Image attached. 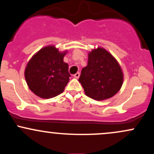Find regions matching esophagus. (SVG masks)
Segmentation results:
<instances>
[{
  "instance_id": "34e87169",
  "label": "esophagus",
  "mask_w": 154,
  "mask_h": 154,
  "mask_svg": "<svg viewBox=\"0 0 154 154\" xmlns=\"http://www.w3.org/2000/svg\"><path fill=\"white\" fill-rule=\"evenodd\" d=\"M79 75H80V74H79V72H77V73L74 75V77H75V78L78 79L79 77Z\"/></svg>"
}]
</instances>
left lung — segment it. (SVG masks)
Masks as SVG:
<instances>
[{"instance_id": "1", "label": "left lung", "mask_w": 154, "mask_h": 154, "mask_svg": "<svg viewBox=\"0 0 154 154\" xmlns=\"http://www.w3.org/2000/svg\"><path fill=\"white\" fill-rule=\"evenodd\" d=\"M79 82L87 96L102 100L111 98L119 91L123 74L112 55L98 48L88 54V66L82 69Z\"/></svg>"}]
</instances>
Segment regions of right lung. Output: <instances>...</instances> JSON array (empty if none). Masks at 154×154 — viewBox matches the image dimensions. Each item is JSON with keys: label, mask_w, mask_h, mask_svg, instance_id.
I'll return each instance as SVG.
<instances>
[{"label": "right lung", "mask_w": 154, "mask_h": 154, "mask_svg": "<svg viewBox=\"0 0 154 154\" xmlns=\"http://www.w3.org/2000/svg\"><path fill=\"white\" fill-rule=\"evenodd\" d=\"M66 53H60L55 47L48 46L30 59L24 75L29 88L35 95L51 98L63 93L71 77L68 64L63 61Z\"/></svg>", "instance_id": "right-lung-1"}]
</instances>
